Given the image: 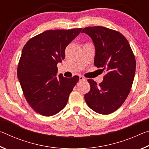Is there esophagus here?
<instances>
[{
    "label": "esophagus",
    "instance_id": "1",
    "mask_svg": "<svg viewBox=\"0 0 149 149\" xmlns=\"http://www.w3.org/2000/svg\"><path fill=\"white\" fill-rule=\"evenodd\" d=\"M79 81H86L87 79H86V78H85L84 77H83V76H79Z\"/></svg>",
    "mask_w": 149,
    "mask_h": 149
}]
</instances>
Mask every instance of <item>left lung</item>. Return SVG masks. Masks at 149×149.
<instances>
[{
	"label": "left lung",
	"instance_id": "1",
	"mask_svg": "<svg viewBox=\"0 0 149 149\" xmlns=\"http://www.w3.org/2000/svg\"><path fill=\"white\" fill-rule=\"evenodd\" d=\"M95 48L94 64L107 73L99 85L88 79L91 89L85 102L95 112L109 114L127 97L134 79L136 62L129 42L122 34L102 26L85 27Z\"/></svg>",
	"mask_w": 149,
	"mask_h": 149
}]
</instances>
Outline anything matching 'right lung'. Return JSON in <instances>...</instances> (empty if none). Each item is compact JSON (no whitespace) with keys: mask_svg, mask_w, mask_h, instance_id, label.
Returning a JSON list of instances; mask_svg holds the SVG:
<instances>
[{"mask_svg":"<svg viewBox=\"0 0 149 149\" xmlns=\"http://www.w3.org/2000/svg\"><path fill=\"white\" fill-rule=\"evenodd\" d=\"M81 30H47L29 40L24 47L17 78L27 102L39 114L51 116L61 111L79 81L77 75L57 76V64L65 58V48Z\"/></svg>","mask_w":149,"mask_h":149,"instance_id":"add662e5","label":"right lung"}]
</instances>
